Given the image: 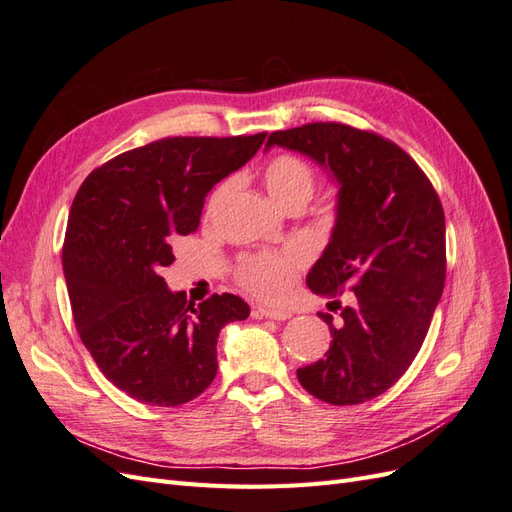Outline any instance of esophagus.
<instances>
[{
	"instance_id": "obj_1",
	"label": "esophagus",
	"mask_w": 512,
	"mask_h": 512,
	"mask_svg": "<svg viewBox=\"0 0 512 512\" xmlns=\"http://www.w3.org/2000/svg\"><path fill=\"white\" fill-rule=\"evenodd\" d=\"M254 318H271V320H288L290 312H284V309H273V307H256L254 309Z\"/></svg>"
}]
</instances>
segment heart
Returning a JSON list of instances; mask_svg holds the SVG:
<instances>
[{
  "label": "heart",
  "mask_w": 512,
  "mask_h": 512,
  "mask_svg": "<svg viewBox=\"0 0 512 512\" xmlns=\"http://www.w3.org/2000/svg\"><path fill=\"white\" fill-rule=\"evenodd\" d=\"M262 183L269 198L277 207H286L290 203H307L314 192V170L309 168L301 158L275 156L262 168ZM301 269V256L297 252L286 254H265L254 256L241 262L239 282L252 292L254 297L265 301H280L290 292L294 275Z\"/></svg>",
  "instance_id": "1"
}]
</instances>
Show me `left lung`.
Segmentation results:
<instances>
[{
	"mask_svg": "<svg viewBox=\"0 0 512 512\" xmlns=\"http://www.w3.org/2000/svg\"><path fill=\"white\" fill-rule=\"evenodd\" d=\"M271 147L301 153L335 181V224L307 286L320 297L352 292L342 320L322 314L331 348L297 369L299 382L327 404H363L406 374L440 303L446 277L440 198L404 149L344 123L273 132L265 151Z\"/></svg>",
	"mask_w": 512,
	"mask_h": 512,
	"instance_id": "left-lung-1",
	"label": "left lung"
}]
</instances>
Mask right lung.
Returning a JSON list of instances; mask_svg holds the SVG:
<instances>
[{
    "label": "right lung",
    "instance_id": "1",
    "mask_svg": "<svg viewBox=\"0 0 512 512\" xmlns=\"http://www.w3.org/2000/svg\"><path fill=\"white\" fill-rule=\"evenodd\" d=\"M175 136L121 153L91 173L70 207L64 275L85 348L117 389L149 406L188 404L218 371V337L250 305L213 294L194 305L162 267L198 228L207 194L265 143Z\"/></svg>",
    "mask_w": 512,
    "mask_h": 512
}]
</instances>
